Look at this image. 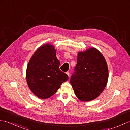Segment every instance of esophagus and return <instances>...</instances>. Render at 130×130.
<instances>
[{"instance_id": "34e87169", "label": "esophagus", "mask_w": 130, "mask_h": 130, "mask_svg": "<svg viewBox=\"0 0 130 130\" xmlns=\"http://www.w3.org/2000/svg\"><path fill=\"white\" fill-rule=\"evenodd\" d=\"M66 74L68 75L69 77H70V73H69V72H66Z\"/></svg>"}]
</instances>
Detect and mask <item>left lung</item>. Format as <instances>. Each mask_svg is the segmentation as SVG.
I'll list each match as a JSON object with an SVG mask.
<instances>
[{
    "label": "left lung",
    "instance_id": "left-lung-1",
    "mask_svg": "<svg viewBox=\"0 0 130 130\" xmlns=\"http://www.w3.org/2000/svg\"><path fill=\"white\" fill-rule=\"evenodd\" d=\"M108 70L104 56L95 48L78 53L70 79L75 95L83 101L98 98L107 85Z\"/></svg>",
    "mask_w": 130,
    "mask_h": 130
}]
</instances>
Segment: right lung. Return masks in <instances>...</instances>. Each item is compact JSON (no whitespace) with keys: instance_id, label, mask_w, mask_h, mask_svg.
I'll return each instance as SVG.
<instances>
[{"instance_id":"1","label":"right lung","mask_w":130,"mask_h":130,"mask_svg":"<svg viewBox=\"0 0 130 130\" xmlns=\"http://www.w3.org/2000/svg\"><path fill=\"white\" fill-rule=\"evenodd\" d=\"M59 65L53 45H44L33 54L27 66L26 78L29 89L39 98L51 97L69 79L60 70Z\"/></svg>"}]
</instances>
